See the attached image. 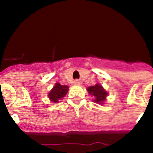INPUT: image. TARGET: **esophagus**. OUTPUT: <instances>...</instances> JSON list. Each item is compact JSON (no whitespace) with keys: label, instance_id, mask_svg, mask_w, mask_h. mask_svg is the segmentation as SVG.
I'll return each instance as SVG.
<instances>
[{"label":"esophagus","instance_id":"obj_1","mask_svg":"<svg viewBox=\"0 0 153 153\" xmlns=\"http://www.w3.org/2000/svg\"><path fill=\"white\" fill-rule=\"evenodd\" d=\"M74 83H75V84H81V82H80L78 80H75V81H74Z\"/></svg>","mask_w":153,"mask_h":153}]
</instances>
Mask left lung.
I'll return each mask as SVG.
<instances>
[{
  "label": "left lung",
  "instance_id": "8db88e82",
  "mask_svg": "<svg viewBox=\"0 0 153 153\" xmlns=\"http://www.w3.org/2000/svg\"><path fill=\"white\" fill-rule=\"evenodd\" d=\"M87 91L89 94L95 97V99L94 100V102L99 103V104H102L103 101L106 99V97L107 96V92L99 84L89 86L87 88Z\"/></svg>",
  "mask_w": 153,
  "mask_h": 153
}]
</instances>
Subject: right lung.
I'll return each mask as SVG.
<instances>
[{"label": "right lung", "mask_w": 153, "mask_h": 153, "mask_svg": "<svg viewBox=\"0 0 153 153\" xmlns=\"http://www.w3.org/2000/svg\"><path fill=\"white\" fill-rule=\"evenodd\" d=\"M69 86L67 85H61L57 83L53 89L49 93V98L51 101L54 103H58L59 100H61L63 97L67 95Z\"/></svg>", "instance_id": "add662e5"}]
</instances>
